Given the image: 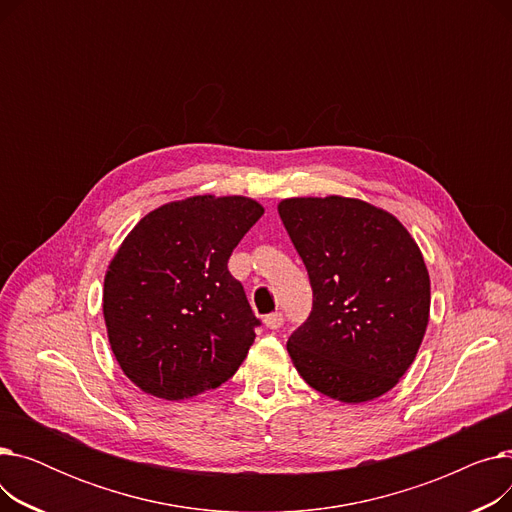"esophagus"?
<instances>
[{"label": "esophagus", "mask_w": 512, "mask_h": 512, "mask_svg": "<svg viewBox=\"0 0 512 512\" xmlns=\"http://www.w3.org/2000/svg\"><path fill=\"white\" fill-rule=\"evenodd\" d=\"M265 326L270 328V330H278V328H282V324H284V315L280 313V311H276V313H270V315H265Z\"/></svg>", "instance_id": "1"}]
</instances>
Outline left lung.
<instances>
[{"label": "left lung", "instance_id": "obj_1", "mask_svg": "<svg viewBox=\"0 0 512 512\" xmlns=\"http://www.w3.org/2000/svg\"><path fill=\"white\" fill-rule=\"evenodd\" d=\"M311 290L309 317L288 338L301 378L340 402H365L407 373L429 319V274L394 215L359 199L278 205Z\"/></svg>", "mask_w": 512, "mask_h": 512}]
</instances>
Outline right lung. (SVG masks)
<instances>
[{
	"instance_id": "obj_1",
	"label": "right lung",
	"mask_w": 512,
	"mask_h": 512,
	"mask_svg": "<svg viewBox=\"0 0 512 512\" xmlns=\"http://www.w3.org/2000/svg\"><path fill=\"white\" fill-rule=\"evenodd\" d=\"M263 215L247 197H191L147 213L103 282L112 351L130 382L184 400L228 382L255 340L234 247Z\"/></svg>"
}]
</instances>
